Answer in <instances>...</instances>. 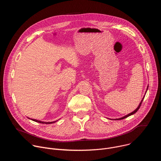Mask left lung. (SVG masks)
Here are the masks:
<instances>
[{
	"mask_svg": "<svg viewBox=\"0 0 161 161\" xmlns=\"http://www.w3.org/2000/svg\"><path fill=\"white\" fill-rule=\"evenodd\" d=\"M148 89V88H147ZM143 99H144V97L143 98V99L142 100V101H141V103H140V105L138 106V107H137L134 111H132V113H129V114H128L127 115H126V116H125V117H122V118H120V119H117V120H122V119H125V118H127V117H129V116H130V115H132V114H134L135 113H136L137 111V110H138L139 109H140V106H141V105H142V102H143Z\"/></svg>",
	"mask_w": 161,
	"mask_h": 161,
	"instance_id": "left-lung-1",
	"label": "left lung"
}]
</instances>
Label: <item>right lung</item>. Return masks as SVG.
<instances>
[{"label": "right lung", "instance_id": "obj_1", "mask_svg": "<svg viewBox=\"0 0 161 161\" xmlns=\"http://www.w3.org/2000/svg\"><path fill=\"white\" fill-rule=\"evenodd\" d=\"M33 121H35V122H39V123H41V124H52L53 122H41V121H39V120H34V119H32Z\"/></svg>", "mask_w": 161, "mask_h": 161}]
</instances>
